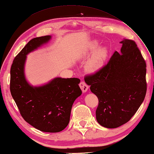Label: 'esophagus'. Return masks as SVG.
<instances>
[{"instance_id": "obj_1", "label": "esophagus", "mask_w": 154, "mask_h": 154, "mask_svg": "<svg viewBox=\"0 0 154 154\" xmlns=\"http://www.w3.org/2000/svg\"><path fill=\"white\" fill-rule=\"evenodd\" d=\"M79 86L83 93L86 92L88 89H89V87H88V85L85 81H81V83H79Z\"/></svg>"}]
</instances>
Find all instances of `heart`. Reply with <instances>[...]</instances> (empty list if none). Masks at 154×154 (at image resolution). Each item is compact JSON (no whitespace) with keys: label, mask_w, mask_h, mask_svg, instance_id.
Segmentation results:
<instances>
[{"label":"heart","mask_w":154,"mask_h":154,"mask_svg":"<svg viewBox=\"0 0 154 154\" xmlns=\"http://www.w3.org/2000/svg\"><path fill=\"white\" fill-rule=\"evenodd\" d=\"M97 44H93L92 47V51L94 50L97 48ZM106 51L104 49H100L94 53L90 60L88 61L86 64V69L88 72H95L102 66L104 61L105 60Z\"/></svg>","instance_id":"obj_1"}]
</instances>
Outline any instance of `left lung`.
I'll return each mask as SVG.
<instances>
[{"label":"left lung","mask_w":154,"mask_h":154,"mask_svg":"<svg viewBox=\"0 0 154 154\" xmlns=\"http://www.w3.org/2000/svg\"><path fill=\"white\" fill-rule=\"evenodd\" d=\"M121 52L115 51L108 63L87 75L85 81L96 94V119L101 126L115 128L128 122L145 99L146 63L136 42L124 39Z\"/></svg>","instance_id":"1"}]
</instances>
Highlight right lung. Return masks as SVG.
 <instances>
[{"mask_svg":"<svg viewBox=\"0 0 154 154\" xmlns=\"http://www.w3.org/2000/svg\"><path fill=\"white\" fill-rule=\"evenodd\" d=\"M50 35L31 40L15 57L11 68L10 90L26 122L45 132H59L69 122L72 105L82 91L78 78H55L44 86L33 87L25 79L26 55L46 43Z\"/></svg>","mask_w":154,"mask_h":154,"instance_id":"add662e5","label":"right lung"}]
</instances>
